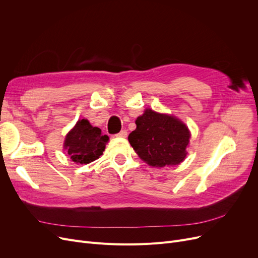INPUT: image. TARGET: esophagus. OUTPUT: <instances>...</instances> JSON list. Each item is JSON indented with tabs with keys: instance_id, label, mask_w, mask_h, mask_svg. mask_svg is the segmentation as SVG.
<instances>
[{
	"instance_id": "obj_1",
	"label": "esophagus",
	"mask_w": 258,
	"mask_h": 258,
	"mask_svg": "<svg viewBox=\"0 0 258 258\" xmlns=\"http://www.w3.org/2000/svg\"><path fill=\"white\" fill-rule=\"evenodd\" d=\"M117 137H120V138H126L127 137V132L125 130H122L121 132H119L117 135Z\"/></svg>"
}]
</instances>
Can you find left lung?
<instances>
[{"mask_svg":"<svg viewBox=\"0 0 258 258\" xmlns=\"http://www.w3.org/2000/svg\"><path fill=\"white\" fill-rule=\"evenodd\" d=\"M136 125L128 142L148 165L164 167L183 162L190 132L181 120L147 108L137 118Z\"/></svg>","mask_w":258,"mask_h":258,"instance_id":"obj_1","label":"left lung"}]
</instances>
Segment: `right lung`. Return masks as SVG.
Instances as JSON below:
<instances>
[{"label": "right lung", "mask_w": 258, "mask_h": 258, "mask_svg": "<svg viewBox=\"0 0 258 258\" xmlns=\"http://www.w3.org/2000/svg\"><path fill=\"white\" fill-rule=\"evenodd\" d=\"M107 141L108 137L101 134L100 128L81 119L67 134L63 148L75 163L89 164L102 155Z\"/></svg>", "instance_id": "1"}]
</instances>
